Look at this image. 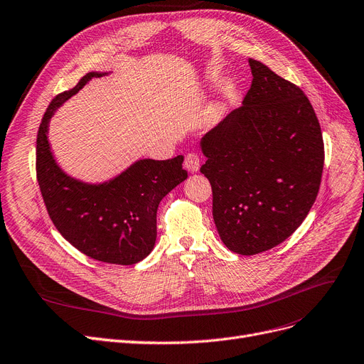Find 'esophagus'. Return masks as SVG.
<instances>
[{
    "mask_svg": "<svg viewBox=\"0 0 364 364\" xmlns=\"http://www.w3.org/2000/svg\"><path fill=\"white\" fill-rule=\"evenodd\" d=\"M184 166L189 172H198L199 166H200V160L198 157V154L195 153H189L184 159Z\"/></svg>",
    "mask_w": 364,
    "mask_h": 364,
    "instance_id": "34e87169",
    "label": "esophagus"
}]
</instances>
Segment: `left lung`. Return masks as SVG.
Masks as SVG:
<instances>
[{"label": "left lung", "mask_w": 364, "mask_h": 364, "mask_svg": "<svg viewBox=\"0 0 364 364\" xmlns=\"http://www.w3.org/2000/svg\"><path fill=\"white\" fill-rule=\"evenodd\" d=\"M243 106L207 132L200 166L223 245L257 255L285 241L311 211L324 168L319 121L304 92L257 60Z\"/></svg>", "instance_id": "8db88e82"}]
</instances>
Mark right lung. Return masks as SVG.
Listing matches in <instances>:
<instances>
[{
	"label": "right lung",
	"instance_id": "right-lung-1",
	"mask_svg": "<svg viewBox=\"0 0 364 364\" xmlns=\"http://www.w3.org/2000/svg\"><path fill=\"white\" fill-rule=\"evenodd\" d=\"M109 73L90 72L50 102L37 133V181L50 220L73 247L102 262L133 265L154 249L157 207L187 178L184 157L139 159L109 180L87 183L58 165L48 139L58 107L92 77Z\"/></svg>",
	"mask_w": 364,
	"mask_h": 364
}]
</instances>
